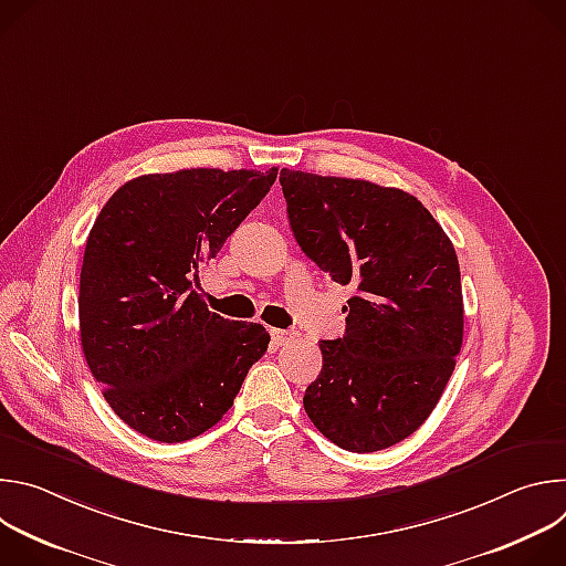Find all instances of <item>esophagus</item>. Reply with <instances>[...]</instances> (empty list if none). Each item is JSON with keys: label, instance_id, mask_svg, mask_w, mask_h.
Listing matches in <instances>:
<instances>
[{"label": "esophagus", "instance_id": "1", "mask_svg": "<svg viewBox=\"0 0 566 566\" xmlns=\"http://www.w3.org/2000/svg\"><path fill=\"white\" fill-rule=\"evenodd\" d=\"M271 338H273V345H275V347H284V345H289V343H295L300 336H297V332L271 329Z\"/></svg>", "mask_w": 566, "mask_h": 566}]
</instances>
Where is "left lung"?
<instances>
[{
	"label": "left lung",
	"instance_id": "obj_1",
	"mask_svg": "<svg viewBox=\"0 0 566 566\" xmlns=\"http://www.w3.org/2000/svg\"><path fill=\"white\" fill-rule=\"evenodd\" d=\"M280 184L304 255L356 289L345 336L319 340L304 410L343 450L389 448L426 423L454 371L463 295L452 241L398 188L286 168Z\"/></svg>",
	"mask_w": 566,
	"mask_h": 566
}]
</instances>
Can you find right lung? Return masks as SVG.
Here are the masks:
<instances>
[{
    "label": "right lung",
    "mask_w": 566,
    "mask_h": 566,
    "mask_svg": "<svg viewBox=\"0 0 566 566\" xmlns=\"http://www.w3.org/2000/svg\"><path fill=\"white\" fill-rule=\"evenodd\" d=\"M275 179L277 168L143 175L94 221L80 343L109 408L147 439L181 443L219 423L269 347L258 322L208 311L195 282Z\"/></svg>",
    "instance_id": "obj_1"
}]
</instances>
